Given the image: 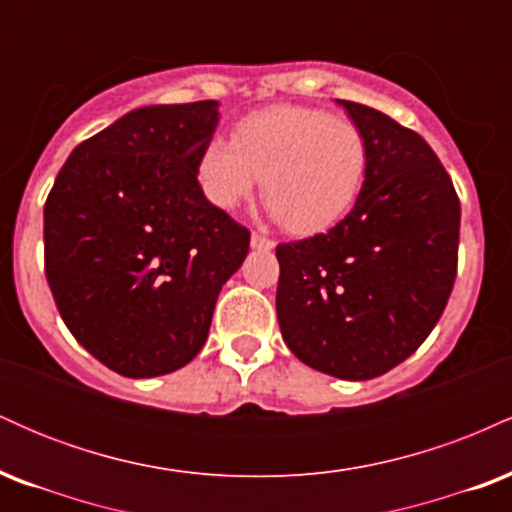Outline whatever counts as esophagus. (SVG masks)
Returning a JSON list of instances; mask_svg holds the SVG:
<instances>
[{
  "label": "esophagus",
  "instance_id": "esophagus-1",
  "mask_svg": "<svg viewBox=\"0 0 512 512\" xmlns=\"http://www.w3.org/2000/svg\"><path fill=\"white\" fill-rule=\"evenodd\" d=\"M250 245L255 250H272L274 248V240L272 238H267V236H262V233H252L250 236Z\"/></svg>",
  "mask_w": 512,
  "mask_h": 512
}]
</instances>
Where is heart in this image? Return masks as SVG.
<instances>
[{
	"label": "heart",
	"instance_id": "heart-1",
	"mask_svg": "<svg viewBox=\"0 0 512 512\" xmlns=\"http://www.w3.org/2000/svg\"><path fill=\"white\" fill-rule=\"evenodd\" d=\"M368 139L356 122L301 105H274L238 122L231 142L211 139L197 182L231 211L264 178V202L296 236L337 226L354 209L368 173Z\"/></svg>",
	"mask_w": 512,
	"mask_h": 512
}]
</instances>
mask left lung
Returning a JSON list of instances; mask_svg holds the SVG:
<instances>
[{
  "label": "left lung",
  "instance_id": "8db88e82",
  "mask_svg": "<svg viewBox=\"0 0 512 512\" xmlns=\"http://www.w3.org/2000/svg\"><path fill=\"white\" fill-rule=\"evenodd\" d=\"M337 103L368 139L366 185L330 231L276 248V317L305 366L370 380L414 354L448 305L460 199L419 134L368 105Z\"/></svg>",
  "mask_w": 512,
  "mask_h": 512
}]
</instances>
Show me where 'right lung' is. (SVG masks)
I'll list each match as a JSON object with an SVG mask.
<instances>
[{"label":"right lung","instance_id":"add662e5","mask_svg":"<svg viewBox=\"0 0 512 512\" xmlns=\"http://www.w3.org/2000/svg\"><path fill=\"white\" fill-rule=\"evenodd\" d=\"M219 103L146 105L81 142L45 202V276L64 325L125 378L199 354L250 231L204 197Z\"/></svg>","mask_w":512,"mask_h":512}]
</instances>
